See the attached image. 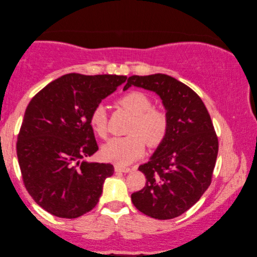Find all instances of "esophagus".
<instances>
[{
    "instance_id": "34e87169",
    "label": "esophagus",
    "mask_w": 257,
    "mask_h": 257,
    "mask_svg": "<svg viewBox=\"0 0 257 257\" xmlns=\"http://www.w3.org/2000/svg\"><path fill=\"white\" fill-rule=\"evenodd\" d=\"M115 171L120 172V173H130V172H132V168L124 167V166H120V165H115Z\"/></svg>"
}]
</instances>
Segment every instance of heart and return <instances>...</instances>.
Listing matches in <instances>:
<instances>
[{
	"instance_id": "1",
	"label": "heart",
	"mask_w": 257,
	"mask_h": 257,
	"mask_svg": "<svg viewBox=\"0 0 257 257\" xmlns=\"http://www.w3.org/2000/svg\"><path fill=\"white\" fill-rule=\"evenodd\" d=\"M117 103L133 115L128 126V136L113 138L103 147L102 156L119 165H128L145 153L146 142L150 148H157L165 140L170 121L165 111L153 108V101L140 91H132L120 96ZM90 125L101 139H107L109 123L106 108L98 104L90 115Z\"/></svg>"
}]
</instances>
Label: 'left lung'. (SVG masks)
<instances>
[{
  "instance_id": "obj_1",
  "label": "left lung",
  "mask_w": 257,
  "mask_h": 257,
  "mask_svg": "<svg viewBox=\"0 0 257 257\" xmlns=\"http://www.w3.org/2000/svg\"><path fill=\"white\" fill-rule=\"evenodd\" d=\"M156 92L170 121L168 133L150 161L139 166L146 186L132 193L139 211L158 220H170L192 207L212 182L218 140L211 116L199 95L165 74L128 77L130 86Z\"/></svg>"
}]
</instances>
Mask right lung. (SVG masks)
Listing matches in <instances>:
<instances>
[{
	"mask_svg": "<svg viewBox=\"0 0 257 257\" xmlns=\"http://www.w3.org/2000/svg\"><path fill=\"white\" fill-rule=\"evenodd\" d=\"M126 76L67 74L33 96L17 141L25 187L54 216L76 218L98 204L111 164L81 162L96 150L90 115Z\"/></svg>",
	"mask_w": 257,
	"mask_h": 257,
	"instance_id": "1",
	"label": "right lung"
}]
</instances>
